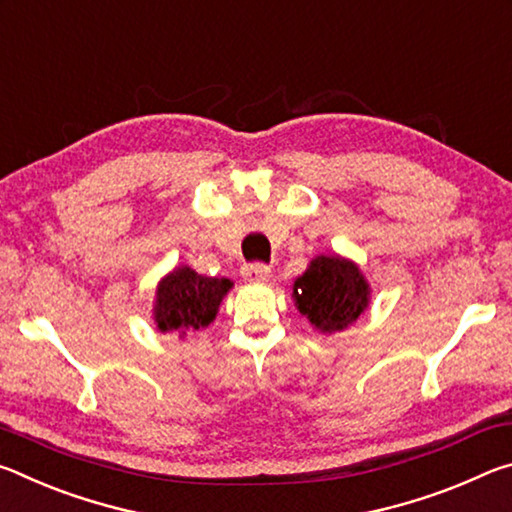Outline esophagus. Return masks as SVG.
<instances>
[{
	"label": "esophagus",
	"instance_id": "1",
	"mask_svg": "<svg viewBox=\"0 0 512 512\" xmlns=\"http://www.w3.org/2000/svg\"><path fill=\"white\" fill-rule=\"evenodd\" d=\"M241 275H244V280L248 282H266L268 277H271V268L266 264H244L241 266Z\"/></svg>",
	"mask_w": 512,
	"mask_h": 512
}]
</instances>
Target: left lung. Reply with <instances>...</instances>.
<instances>
[{
  "label": "left lung",
  "mask_w": 512,
  "mask_h": 512,
  "mask_svg": "<svg viewBox=\"0 0 512 512\" xmlns=\"http://www.w3.org/2000/svg\"><path fill=\"white\" fill-rule=\"evenodd\" d=\"M293 300L318 332L350 327L370 305V284L361 268L339 255H318L293 282Z\"/></svg>",
  "instance_id": "obj_1"
}]
</instances>
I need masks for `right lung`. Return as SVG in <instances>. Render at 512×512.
Segmentation results:
<instances>
[{
	"mask_svg": "<svg viewBox=\"0 0 512 512\" xmlns=\"http://www.w3.org/2000/svg\"><path fill=\"white\" fill-rule=\"evenodd\" d=\"M228 277H207L189 266H176L155 289L153 320L160 332L185 336L212 323L221 300L228 296Z\"/></svg>",
	"mask_w": 512,
	"mask_h": 512,
	"instance_id": "right-lung-1",
	"label": "right lung"
}]
</instances>
